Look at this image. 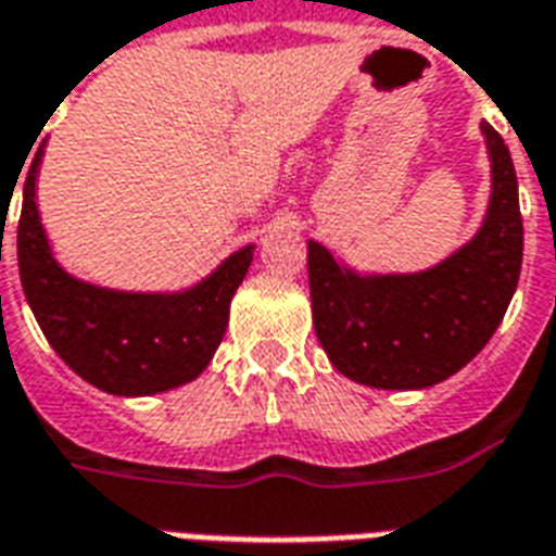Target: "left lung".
I'll list each match as a JSON object with an SVG mask.
<instances>
[{"instance_id": "left-lung-1", "label": "left lung", "mask_w": 556, "mask_h": 556, "mask_svg": "<svg viewBox=\"0 0 556 556\" xmlns=\"http://www.w3.org/2000/svg\"><path fill=\"white\" fill-rule=\"evenodd\" d=\"M491 157V202L462 250L419 274H375L339 265L309 241V294L321 349L339 372L378 390L441 384L477 357L513 301L525 226L518 178L503 137L482 122Z\"/></svg>"}]
</instances>
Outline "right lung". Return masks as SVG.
Returning <instances> with one entry per match:
<instances>
[{
	"label": "right lung",
	"mask_w": 556,
	"mask_h": 556,
	"mask_svg": "<svg viewBox=\"0 0 556 556\" xmlns=\"http://www.w3.org/2000/svg\"><path fill=\"white\" fill-rule=\"evenodd\" d=\"M41 154L43 148L23 184L17 265L47 342L83 381L113 396H151L199 378L226 333L229 303L253 262V247L231 253L211 277L175 294L83 282L55 262L43 235L35 205Z\"/></svg>",
	"instance_id": "right-lung-1"
}]
</instances>
